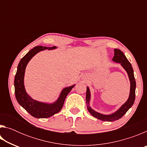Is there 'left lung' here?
<instances>
[{"mask_svg": "<svg viewBox=\"0 0 147 147\" xmlns=\"http://www.w3.org/2000/svg\"><path fill=\"white\" fill-rule=\"evenodd\" d=\"M112 60L116 63H121V66L125 69V71L127 73L128 75L129 80L130 82V94H129V97L127 101L125 103L122 105V106L119 108L118 110H117L115 112L113 113L109 114V115H104V114L96 112L92 109L90 106H89V102H90L91 98V93L90 90L88 87H87L86 91V104L87 108L92 115L94 117L99 119V120L103 121H114L118 119H121L124 114H125L127 111L130 109L134 103L136 98V80L134 78V70L132 67H131V63L126 58V57L124 55V53L122 52L121 50L115 49H114V56Z\"/></svg>", "mask_w": 147, "mask_h": 147, "instance_id": "8db88e82", "label": "left lung"}]
</instances>
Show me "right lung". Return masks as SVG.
I'll return each mask as SVG.
<instances>
[{
    "label": "right lung",
    "instance_id": "right-lung-1",
    "mask_svg": "<svg viewBox=\"0 0 147 147\" xmlns=\"http://www.w3.org/2000/svg\"><path fill=\"white\" fill-rule=\"evenodd\" d=\"M56 47H47L37 46L30 50L23 58L21 59L17 66V70L14 80L15 94L18 103L32 116L36 118H48L58 113L63 106L65 100L69 92L75 85L65 88L61 91L58 98L53 103L49 104L34 100L26 93L24 85V77L27 64L30 60L39 52L44 50H53Z\"/></svg>",
    "mask_w": 147,
    "mask_h": 147
}]
</instances>
